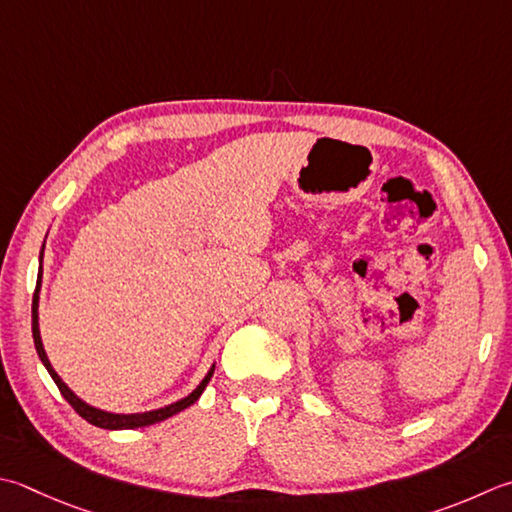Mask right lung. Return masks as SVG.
<instances>
[{
	"mask_svg": "<svg viewBox=\"0 0 512 512\" xmlns=\"http://www.w3.org/2000/svg\"><path fill=\"white\" fill-rule=\"evenodd\" d=\"M44 250V248H42ZM39 286H42V270H39V277H37V286H35V295H33V339H35V348H37V355L39 359H42V364L46 366V370L50 373V377H53V382L57 384L59 393L64 395L66 402L75 408V413L79 417H84L88 424H93L97 428H106V430H126V428H142V426H150V424H157V422H164V419L173 417L177 413H182L184 408L193 406L199 395L204 393L206 384L210 382V377H213V370L215 366L208 370V375L202 379V384H199L193 393H190L188 397L179 399V402L170 404V406H164L159 410H150V413H137V415H115V413H106V410H99V408H93L88 406L86 402H82L73 390H70L64 382L62 377H59L53 366H50L48 357H46V350H44V344H42V337H39V315H37V306H39Z\"/></svg>",
	"mask_w": 512,
	"mask_h": 512,
	"instance_id": "add662e5",
	"label": "right lung"
}]
</instances>
